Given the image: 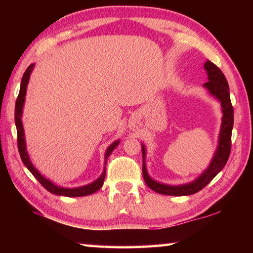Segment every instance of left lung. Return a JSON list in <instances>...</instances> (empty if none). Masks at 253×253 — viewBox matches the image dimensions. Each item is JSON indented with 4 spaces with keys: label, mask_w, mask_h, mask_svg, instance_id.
<instances>
[{
    "label": "left lung",
    "mask_w": 253,
    "mask_h": 253,
    "mask_svg": "<svg viewBox=\"0 0 253 253\" xmlns=\"http://www.w3.org/2000/svg\"><path fill=\"white\" fill-rule=\"evenodd\" d=\"M204 69L208 72V83L203 85L208 89L209 92L212 96L216 98L221 102L222 107V124L219 135V145H217L216 152L214 154L209 168L195 179V181L183 184V185H168V184H162L151 178L147 169L146 164H145V156H146V149L142 144V152H143V176L145 183L147 184L149 188L153 191L157 192L160 194L164 195H174V196H183V195H191L198 193L199 191L202 190L212 179L219 174L226 164L229 160L230 152H231V135H232L233 128V107L231 104L230 92H229V84L226 81L223 72L220 70L219 67H216L213 62L208 61L205 62Z\"/></svg>",
    "instance_id": "obj_1"
}]
</instances>
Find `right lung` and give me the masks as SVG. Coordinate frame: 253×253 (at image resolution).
I'll list each match as a JSON object with an SVG mask.
<instances>
[{
    "instance_id": "obj_1",
    "label": "right lung",
    "mask_w": 253,
    "mask_h": 253,
    "mask_svg": "<svg viewBox=\"0 0 253 253\" xmlns=\"http://www.w3.org/2000/svg\"><path fill=\"white\" fill-rule=\"evenodd\" d=\"M34 65H30L27 70H25L24 75L22 77V80H21V87H20V92L19 96L16 98V102H15V113H14V119H15V126H16V131H18V148H19V153L21 156V160H22L23 164L25 165L30 172L32 173V175L36 177L39 183L43 186L45 190H48L50 193L55 194V195H61V196H68V198H78V196H85V195H90L92 193H95L99 188L102 186L105 181V176H106V168L102 170V174L98 177L95 182H92L88 185L84 186H80V187H74V188H69V187H61L55 185L54 183L49 181L48 178H45L43 175H41L39 170H38L36 168H34L33 164L30 161L29 154L27 152V146H25V138H24V129H23V125H22V121H21V117H22V110H23V105H24V100H25V93H27V87L29 84V79H30V75L33 70ZM119 140H116L110 146L107 148L106 154H105V165L107 164V160H108V156L111 154V152L114 151L115 148L118 146Z\"/></svg>"
}]
</instances>
